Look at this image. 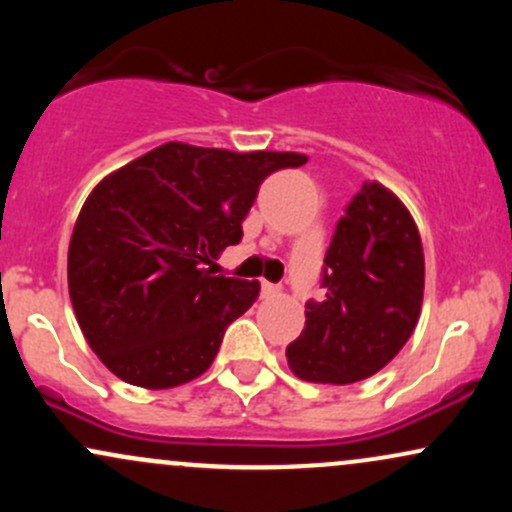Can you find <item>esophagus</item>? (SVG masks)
Segmentation results:
<instances>
[{
    "label": "esophagus",
    "mask_w": 512,
    "mask_h": 512,
    "mask_svg": "<svg viewBox=\"0 0 512 512\" xmlns=\"http://www.w3.org/2000/svg\"><path fill=\"white\" fill-rule=\"evenodd\" d=\"M262 293L267 298H272V296H276V293H279V286L272 284V281H262Z\"/></svg>",
    "instance_id": "1"
}]
</instances>
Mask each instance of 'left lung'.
Instances as JSON below:
<instances>
[{"label": "left lung", "mask_w": 512, "mask_h": 512, "mask_svg": "<svg viewBox=\"0 0 512 512\" xmlns=\"http://www.w3.org/2000/svg\"><path fill=\"white\" fill-rule=\"evenodd\" d=\"M322 301L305 303V327L286 346L289 368L308 383L349 385L399 354L424 301V248L399 199L363 182L337 221L325 255Z\"/></svg>", "instance_id": "1"}]
</instances>
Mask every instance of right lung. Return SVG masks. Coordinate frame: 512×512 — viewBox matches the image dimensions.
<instances>
[{"instance_id": "right-lung-1", "label": "right lung", "mask_w": 512, "mask_h": 512, "mask_svg": "<svg viewBox=\"0 0 512 512\" xmlns=\"http://www.w3.org/2000/svg\"><path fill=\"white\" fill-rule=\"evenodd\" d=\"M305 161L170 142L98 182L76 219L67 276L81 332L117 378L166 390L211 366L260 284L202 264L240 243L262 182Z\"/></svg>"}]
</instances>
